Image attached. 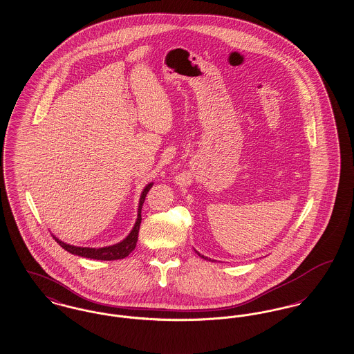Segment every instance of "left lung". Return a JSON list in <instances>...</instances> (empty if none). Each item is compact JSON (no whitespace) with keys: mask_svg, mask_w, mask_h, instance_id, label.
<instances>
[{"mask_svg":"<svg viewBox=\"0 0 354 354\" xmlns=\"http://www.w3.org/2000/svg\"><path fill=\"white\" fill-rule=\"evenodd\" d=\"M198 254H200V253H198ZM200 256H201V254H200ZM201 257H203V259H206V257H204V256H201Z\"/></svg>","mask_w":354,"mask_h":354,"instance_id":"8db88e82","label":"left lung"}]
</instances>
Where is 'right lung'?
<instances>
[{"mask_svg":"<svg viewBox=\"0 0 354 354\" xmlns=\"http://www.w3.org/2000/svg\"><path fill=\"white\" fill-rule=\"evenodd\" d=\"M153 184H149L144 189L141 198H140V206H138V216H137V221L131 232V234L124 240V241L118 242L112 246H106V248H80V246H73L69 243L59 241L53 236V239L56 240L57 243L64 248L66 252L75 254V256H81V257H86V259H92V260H101V261H113L121 260L125 259L127 256H129L131 250L136 248V243L138 240V230H140V225H141V209H142V204L145 201V197L150 190V187Z\"/></svg>","mask_w":354,"mask_h":354,"instance_id":"right-lung-1","label":"right lung"}]
</instances>
